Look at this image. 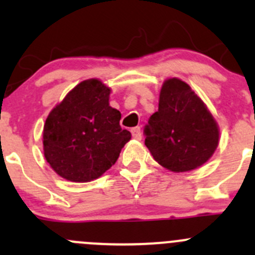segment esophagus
Instances as JSON below:
<instances>
[{
    "instance_id": "obj_1",
    "label": "esophagus",
    "mask_w": 255,
    "mask_h": 255,
    "mask_svg": "<svg viewBox=\"0 0 255 255\" xmlns=\"http://www.w3.org/2000/svg\"><path fill=\"white\" fill-rule=\"evenodd\" d=\"M130 132H132V135L134 139H140V138H142V132H140L139 127L132 128V129H130Z\"/></svg>"
}]
</instances>
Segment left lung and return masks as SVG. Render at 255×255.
I'll use <instances>...</instances> for the list:
<instances>
[{"label":"left lung","mask_w":255,"mask_h":255,"mask_svg":"<svg viewBox=\"0 0 255 255\" xmlns=\"http://www.w3.org/2000/svg\"><path fill=\"white\" fill-rule=\"evenodd\" d=\"M153 158L172 172L196 169L218 147L219 129L203 101L178 78L162 86L158 111L144 127Z\"/></svg>","instance_id":"left-lung-1"}]
</instances>
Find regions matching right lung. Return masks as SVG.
I'll return each instance as SVG.
<instances>
[{"mask_svg":"<svg viewBox=\"0 0 255 255\" xmlns=\"http://www.w3.org/2000/svg\"><path fill=\"white\" fill-rule=\"evenodd\" d=\"M111 88L100 80L78 83L49 112L43 127L44 158L71 182H91L120 157L130 132L120 126L121 112L110 106Z\"/></svg>","mask_w":255,"mask_h":255,"instance_id":"right-lung-1","label":"right lung"}]
</instances>
